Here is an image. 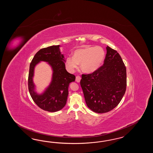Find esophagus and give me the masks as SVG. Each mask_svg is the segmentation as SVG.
Instances as JSON below:
<instances>
[{"mask_svg": "<svg viewBox=\"0 0 153 153\" xmlns=\"http://www.w3.org/2000/svg\"><path fill=\"white\" fill-rule=\"evenodd\" d=\"M81 77L79 76H76V81L77 82H80V80H81Z\"/></svg>", "mask_w": 153, "mask_h": 153, "instance_id": "obj_1", "label": "esophagus"}]
</instances>
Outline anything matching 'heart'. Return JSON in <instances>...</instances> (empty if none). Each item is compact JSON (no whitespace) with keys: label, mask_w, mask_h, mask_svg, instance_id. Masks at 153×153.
<instances>
[{"label":"heart","mask_w":153,"mask_h":153,"mask_svg":"<svg viewBox=\"0 0 153 153\" xmlns=\"http://www.w3.org/2000/svg\"><path fill=\"white\" fill-rule=\"evenodd\" d=\"M105 53L100 46H86L74 51L73 56H68L65 65L71 72H74L81 64V68L84 72L91 74L98 70L105 59Z\"/></svg>","instance_id":"obj_1"}]
</instances>
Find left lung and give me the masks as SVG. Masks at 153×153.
<instances>
[{
    "instance_id": "obj_1",
    "label": "left lung",
    "mask_w": 153,
    "mask_h": 153,
    "mask_svg": "<svg viewBox=\"0 0 153 153\" xmlns=\"http://www.w3.org/2000/svg\"><path fill=\"white\" fill-rule=\"evenodd\" d=\"M106 49L103 65L92 74H82L80 81L87 106L97 113L116 108L127 86L126 68L120 55L109 46Z\"/></svg>"
}]
</instances>
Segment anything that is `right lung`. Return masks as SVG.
<instances>
[{
    "label": "right lung",
    "mask_w": 153,
    "mask_h": 153,
    "mask_svg": "<svg viewBox=\"0 0 153 153\" xmlns=\"http://www.w3.org/2000/svg\"><path fill=\"white\" fill-rule=\"evenodd\" d=\"M60 45H53L37 51L30 65L28 78L29 93L38 107L45 111L55 112L61 110L66 104L68 95V86L74 82L76 77L68 73L65 67V56L62 54ZM40 61L48 62L53 70L52 82L42 94L34 91L33 82L34 68Z\"/></svg>",
    "instance_id": "add662e5"
}]
</instances>
